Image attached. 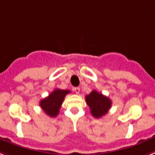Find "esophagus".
Returning <instances> with one entry per match:
<instances>
[{
  "instance_id": "34e87169",
  "label": "esophagus",
  "mask_w": 155,
  "mask_h": 155,
  "mask_svg": "<svg viewBox=\"0 0 155 155\" xmlns=\"http://www.w3.org/2000/svg\"><path fill=\"white\" fill-rule=\"evenodd\" d=\"M74 91H75L77 94H79V92H80V88H79V87H75V88H74Z\"/></svg>"
}]
</instances>
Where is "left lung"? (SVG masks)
<instances>
[{"label":"left lung","instance_id":"left-lung-1","mask_svg":"<svg viewBox=\"0 0 155 155\" xmlns=\"http://www.w3.org/2000/svg\"><path fill=\"white\" fill-rule=\"evenodd\" d=\"M86 101L94 117L99 118L108 112L111 107V101L97 91H92L86 96Z\"/></svg>","mask_w":155,"mask_h":155}]
</instances>
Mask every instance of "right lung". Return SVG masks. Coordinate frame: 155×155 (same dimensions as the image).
<instances>
[{
    "label": "right lung",
    "mask_w": 155,
    "mask_h": 155,
    "mask_svg": "<svg viewBox=\"0 0 155 155\" xmlns=\"http://www.w3.org/2000/svg\"><path fill=\"white\" fill-rule=\"evenodd\" d=\"M69 93L70 91L68 90L55 89L48 97L40 101V106L48 116L51 118L56 117L58 115L59 109L62 104L64 97Z\"/></svg>",
    "instance_id": "1"
}]
</instances>
